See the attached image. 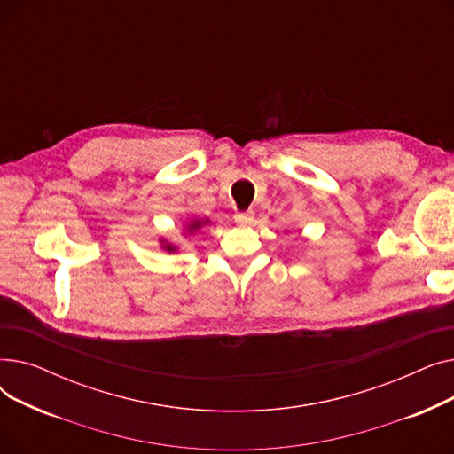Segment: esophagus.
Returning a JSON list of instances; mask_svg holds the SVG:
<instances>
[{"instance_id":"esophagus-1","label":"esophagus","mask_w":454,"mask_h":454,"mask_svg":"<svg viewBox=\"0 0 454 454\" xmlns=\"http://www.w3.org/2000/svg\"><path fill=\"white\" fill-rule=\"evenodd\" d=\"M235 223H237V224H243V226L252 224V223H254V211L248 209V211L235 213Z\"/></svg>"}]
</instances>
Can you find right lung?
I'll list each match as a JSON object with an SVG mask.
<instances>
[{"instance_id":"obj_1","label":"right lung","mask_w":454,"mask_h":454,"mask_svg":"<svg viewBox=\"0 0 454 454\" xmlns=\"http://www.w3.org/2000/svg\"><path fill=\"white\" fill-rule=\"evenodd\" d=\"M206 224H209V219H191V221L185 224L184 233L193 235V233H197L202 226H206ZM161 248H163L165 252H169V254L178 252V247H176L175 243H169V241H165V239H161Z\"/></svg>"}]
</instances>
